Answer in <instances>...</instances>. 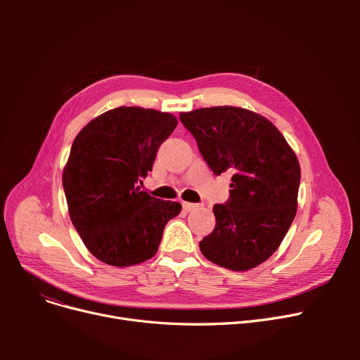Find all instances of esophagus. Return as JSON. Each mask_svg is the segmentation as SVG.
<instances>
[{
    "label": "esophagus",
    "mask_w": 360,
    "mask_h": 360,
    "mask_svg": "<svg viewBox=\"0 0 360 360\" xmlns=\"http://www.w3.org/2000/svg\"><path fill=\"white\" fill-rule=\"evenodd\" d=\"M182 207H184V210L185 212H193V210H195V209H198V204H194V202H182Z\"/></svg>",
    "instance_id": "1"
}]
</instances>
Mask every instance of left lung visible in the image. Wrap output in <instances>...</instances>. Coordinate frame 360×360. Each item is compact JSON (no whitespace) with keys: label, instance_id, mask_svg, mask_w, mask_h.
Masks as SVG:
<instances>
[{"label":"left lung","instance_id":"8db88e82","mask_svg":"<svg viewBox=\"0 0 360 360\" xmlns=\"http://www.w3.org/2000/svg\"><path fill=\"white\" fill-rule=\"evenodd\" d=\"M214 175L231 176V197L216 204V226L202 238V255L220 267L247 271L269 259L296 216L300 166L281 132L243 108L181 112Z\"/></svg>","mask_w":360,"mask_h":360}]
</instances>
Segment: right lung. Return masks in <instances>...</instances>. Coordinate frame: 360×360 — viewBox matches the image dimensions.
Here are the masks:
<instances>
[{"label":"right lung","instance_id":"obj_1","mask_svg":"<svg viewBox=\"0 0 360 360\" xmlns=\"http://www.w3.org/2000/svg\"><path fill=\"white\" fill-rule=\"evenodd\" d=\"M178 121L172 113L120 106L91 120L75 137L63 186L70 219L86 248L113 267L155 257L166 223L181 204L141 191L160 144Z\"/></svg>","mask_w":360,"mask_h":360}]
</instances>
